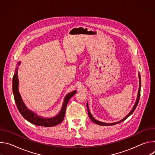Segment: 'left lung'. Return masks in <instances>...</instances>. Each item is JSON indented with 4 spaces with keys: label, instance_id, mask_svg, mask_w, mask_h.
<instances>
[{
    "label": "left lung",
    "instance_id": "left-lung-1",
    "mask_svg": "<svg viewBox=\"0 0 155 155\" xmlns=\"http://www.w3.org/2000/svg\"><path fill=\"white\" fill-rule=\"evenodd\" d=\"M139 90H138V93H137V96L136 101V102H135V104H134V105L133 107H132V110H130V111L129 112V114H127V115L124 118H123L122 120H120V121H117V122H114V123H107L101 122V121H100L97 120L96 119H95V118L93 117V115H91V114L90 113V109H89V106H88V104L87 103V104H86V107H87V114H88V116H89V117L90 118L91 120L93 123H96V124H98V125H101V126H113V125H115V124H116L120 123L121 122H122V121H124L126 119H127V118L130 115H132V114L134 112V111L135 109L136 108V107H137V104H138V103H139V98H140V96L141 80H140V74H139Z\"/></svg>",
    "mask_w": 155,
    "mask_h": 155
}]
</instances>
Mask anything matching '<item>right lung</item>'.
I'll return each instance as SVG.
<instances>
[{
  "instance_id": "add662e5",
  "label": "right lung",
  "mask_w": 155,
  "mask_h": 155,
  "mask_svg": "<svg viewBox=\"0 0 155 155\" xmlns=\"http://www.w3.org/2000/svg\"><path fill=\"white\" fill-rule=\"evenodd\" d=\"M20 63H21L20 61L18 62L17 68L15 69V73L13 75V83H12L13 93L14 95L15 101L19 112L22 115V116L24 117L25 119H26L27 121H28L31 123L37 126H45V127H52V126H54L59 124L64 120L65 114L66 107H67V105L68 104L69 99L77 93V91L74 90L68 93L64 97V102L62 103L61 109L57 115L51 118H45V117L39 116L35 113H34V112L31 111V110H30L26 107L19 92V89H18L19 80L18 78V66L20 65Z\"/></svg>"
}]
</instances>
